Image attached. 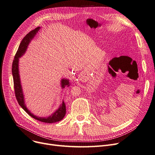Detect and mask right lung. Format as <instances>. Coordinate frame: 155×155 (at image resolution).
I'll list each match as a JSON object with an SVG mask.
<instances>
[{"instance_id":"1","label":"right lung","mask_w":155,"mask_h":155,"mask_svg":"<svg viewBox=\"0 0 155 155\" xmlns=\"http://www.w3.org/2000/svg\"><path fill=\"white\" fill-rule=\"evenodd\" d=\"M39 29H40V27H38L36 28H35L34 30L30 31V32L25 36L24 38L22 39L13 61V65H12V74H13V77L15 96L16 98V100L20 106L25 110V111L27 113H28V115H30L31 117H32L33 118L41 122L47 123H56V122L60 121L64 117L66 113V108H65V103L63 102L62 104L60 105L58 109H57L51 116H49L47 117H38L31 113L30 112V110H28V109L27 108L25 104L24 96L23 94L22 88H21V85L20 83L19 71H18V61H19V58H20L25 53V52L29 42L33 39V38L35 36L36 33L38 32V30ZM69 84H70L69 81L68 79H61V88H64L65 86H69Z\"/></svg>"}]
</instances>
